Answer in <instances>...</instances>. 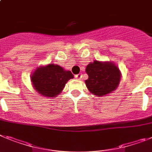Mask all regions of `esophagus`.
Wrapping results in <instances>:
<instances>
[{"instance_id":"1","label":"esophagus","mask_w":152,"mask_h":152,"mask_svg":"<svg viewBox=\"0 0 152 152\" xmlns=\"http://www.w3.org/2000/svg\"><path fill=\"white\" fill-rule=\"evenodd\" d=\"M75 77L76 79H78V80H80V79H81V77H82V75H81V74H78V75H75Z\"/></svg>"}]
</instances>
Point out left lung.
Wrapping results in <instances>:
<instances>
[{
  "mask_svg": "<svg viewBox=\"0 0 152 152\" xmlns=\"http://www.w3.org/2000/svg\"><path fill=\"white\" fill-rule=\"evenodd\" d=\"M88 78L85 84L91 94L101 97L105 96L117 89L121 74L119 68L111 61H94L86 67Z\"/></svg>",
  "mask_w": 152,
  "mask_h": 152,
  "instance_id": "left-lung-1",
  "label": "left lung"
}]
</instances>
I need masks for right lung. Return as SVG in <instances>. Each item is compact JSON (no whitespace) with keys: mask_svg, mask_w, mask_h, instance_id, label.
I'll return each instance as SVG.
<instances>
[{"mask_svg":"<svg viewBox=\"0 0 152 152\" xmlns=\"http://www.w3.org/2000/svg\"><path fill=\"white\" fill-rule=\"evenodd\" d=\"M73 77L74 75L70 71H65L58 64H49L37 67L31 79L34 88L41 95L54 98L62 91L66 83Z\"/></svg>","mask_w":152,"mask_h":152,"instance_id":"1","label":"right lung"}]
</instances>
